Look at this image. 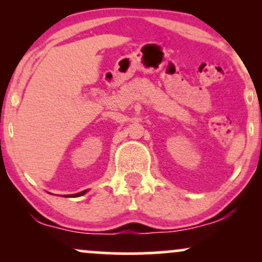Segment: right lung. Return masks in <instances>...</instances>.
I'll list each match as a JSON object with an SVG mask.
<instances>
[{
	"mask_svg": "<svg viewBox=\"0 0 262 262\" xmlns=\"http://www.w3.org/2000/svg\"><path fill=\"white\" fill-rule=\"evenodd\" d=\"M83 193H86V191H82L80 192V193H76V194H73V196H68V197H79V196H82Z\"/></svg>",
	"mask_w": 262,
	"mask_h": 262,
	"instance_id": "right-lung-1",
	"label": "right lung"
}]
</instances>
